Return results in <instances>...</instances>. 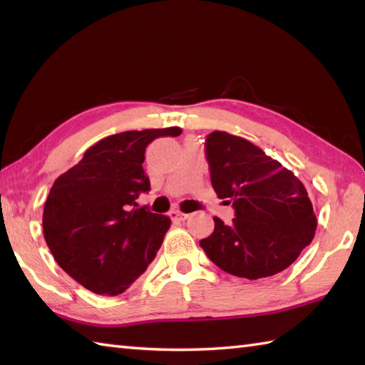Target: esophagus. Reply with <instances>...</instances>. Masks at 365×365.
Returning <instances> with one entry per match:
<instances>
[{
    "mask_svg": "<svg viewBox=\"0 0 365 365\" xmlns=\"http://www.w3.org/2000/svg\"><path fill=\"white\" fill-rule=\"evenodd\" d=\"M169 216H170V220H175V221H185L188 218V215L187 213H182V212H178V210H173L169 213Z\"/></svg>",
    "mask_w": 365,
    "mask_h": 365,
    "instance_id": "esophagus-1",
    "label": "esophagus"
}]
</instances>
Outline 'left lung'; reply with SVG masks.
I'll return each mask as SVG.
<instances>
[{
  "label": "left lung",
  "instance_id": "left-lung-1",
  "mask_svg": "<svg viewBox=\"0 0 365 365\" xmlns=\"http://www.w3.org/2000/svg\"><path fill=\"white\" fill-rule=\"evenodd\" d=\"M205 153L215 192L235 210L229 226L213 218V234L200 240L207 257L246 279L289 268L317 229L304 185L260 147L226 131L207 136Z\"/></svg>",
  "mask_w": 365,
  "mask_h": 365
}]
</instances>
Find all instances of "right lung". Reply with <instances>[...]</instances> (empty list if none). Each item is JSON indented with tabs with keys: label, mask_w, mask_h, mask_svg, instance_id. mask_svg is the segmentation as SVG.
Returning a JSON list of instances; mask_svg holds the SVG:
<instances>
[{
	"label": "right lung",
	"mask_w": 365,
	"mask_h": 365,
	"mask_svg": "<svg viewBox=\"0 0 365 365\" xmlns=\"http://www.w3.org/2000/svg\"><path fill=\"white\" fill-rule=\"evenodd\" d=\"M180 133L169 127L111 135L54 180L43 237L58 265L84 289L115 297L155 259L170 220L136 204L150 190L144 153L155 138Z\"/></svg>",
	"instance_id": "add662e5"
}]
</instances>
